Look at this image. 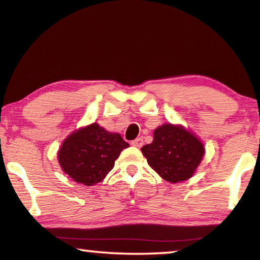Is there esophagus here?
<instances>
[{
  "mask_svg": "<svg viewBox=\"0 0 260 260\" xmlns=\"http://www.w3.org/2000/svg\"><path fill=\"white\" fill-rule=\"evenodd\" d=\"M132 146L133 147H136V148H141L143 146V140L141 139V138H139V139H135L134 141H132Z\"/></svg>",
  "mask_w": 260,
  "mask_h": 260,
  "instance_id": "esophagus-1",
  "label": "esophagus"
}]
</instances>
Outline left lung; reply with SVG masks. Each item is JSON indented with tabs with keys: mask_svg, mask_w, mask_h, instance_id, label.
Instances as JSON below:
<instances>
[{
	"mask_svg": "<svg viewBox=\"0 0 260 260\" xmlns=\"http://www.w3.org/2000/svg\"><path fill=\"white\" fill-rule=\"evenodd\" d=\"M141 151L160 178L178 183L190 179L196 172L205 147L191 131L169 122L153 131V141L141 148Z\"/></svg>",
	"mask_w": 260,
	"mask_h": 260,
	"instance_id": "8db88e82",
	"label": "left lung"
}]
</instances>
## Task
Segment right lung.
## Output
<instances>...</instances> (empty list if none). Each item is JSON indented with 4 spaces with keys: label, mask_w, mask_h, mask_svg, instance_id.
I'll list each match as a JSON object with an SVG mask.
<instances>
[{
    "label": "right lung",
    "mask_w": 260,
    "mask_h": 260,
    "mask_svg": "<svg viewBox=\"0 0 260 260\" xmlns=\"http://www.w3.org/2000/svg\"><path fill=\"white\" fill-rule=\"evenodd\" d=\"M128 147L119 133L93 122L72 132L61 142L57 159L73 181L94 186L107 177L120 152Z\"/></svg>",
    "instance_id": "add662e5"
}]
</instances>
